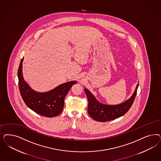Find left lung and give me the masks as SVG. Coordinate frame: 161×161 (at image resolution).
I'll return each mask as SVG.
<instances>
[{
    "mask_svg": "<svg viewBox=\"0 0 161 161\" xmlns=\"http://www.w3.org/2000/svg\"><path fill=\"white\" fill-rule=\"evenodd\" d=\"M138 86L139 83H137L135 91L130 98L117 105L101 104L89 90L86 88L84 89L88 100L89 115L93 119L99 122L108 121L123 116L129 110L133 103Z\"/></svg>",
    "mask_w": 161,
    "mask_h": 161,
    "instance_id": "left-lung-1",
    "label": "left lung"
}]
</instances>
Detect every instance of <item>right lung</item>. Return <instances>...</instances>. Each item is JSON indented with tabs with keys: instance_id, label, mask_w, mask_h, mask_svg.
I'll list each match as a JSON object with an SVG mask.
<instances>
[{
	"instance_id": "add662e5",
	"label": "right lung",
	"mask_w": 161,
	"mask_h": 161,
	"mask_svg": "<svg viewBox=\"0 0 161 161\" xmlns=\"http://www.w3.org/2000/svg\"><path fill=\"white\" fill-rule=\"evenodd\" d=\"M18 70V85L21 97L27 107L30 109L46 117H53L62 112L64 98L76 81H70L58 85L46 92H38L34 91L24 80L22 75V62Z\"/></svg>"
}]
</instances>
